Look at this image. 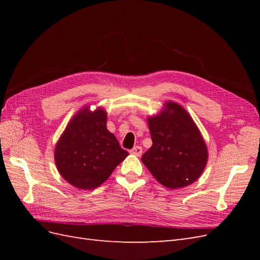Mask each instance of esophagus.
Segmentation results:
<instances>
[{
  "mask_svg": "<svg viewBox=\"0 0 260 260\" xmlns=\"http://www.w3.org/2000/svg\"><path fill=\"white\" fill-rule=\"evenodd\" d=\"M130 153H131L132 155L141 156V154H142V147H141V146H135V147H133V148L131 149Z\"/></svg>",
  "mask_w": 260,
  "mask_h": 260,
  "instance_id": "esophagus-1",
  "label": "esophagus"
}]
</instances>
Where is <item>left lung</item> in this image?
<instances>
[{
	"mask_svg": "<svg viewBox=\"0 0 260 260\" xmlns=\"http://www.w3.org/2000/svg\"><path fill=\"white\" fill-rule=\"evenodd\" d=\"M153 145L142 161L159 183L169 188L192 184L207 162V148L201 133L180 105L166 104V111L148 119Z\"/></svg>",
	"mask_w": 260,
	"mask_h": 260,
	"instance_id": "obj_1",
	"label": "left lung"
}]
</instances>
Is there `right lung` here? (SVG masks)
I'll list each match as a JSON object with an SVG mask.
<instances>
[{"label": "right lung", "instance_id": "right-lung-1", "mask_svg": "<svg viewBox=\"0 0 260 260\" xmlns=\"http://www.w3.org/2000/svg\"><path fill=\"white\" fill-rule=\"evenodd\" d=\"M103 109L83 108L62 133L55 148V162L68 183L82 190L100 186L125 157L113 133L106 128Z\"/></svg>", "mask_w": 260, "mask_h": 260}]
</instances>
